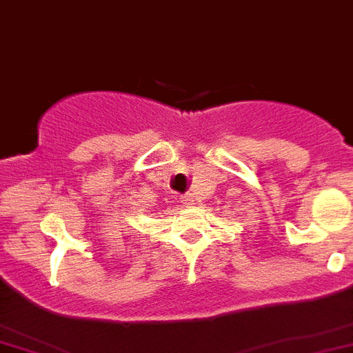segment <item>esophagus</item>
<instances>
[{"label": "esophagus", "mask_w": 353, "mask_h": 353, "mask_svg": "<svg viewBox=\"0 0 353 353\" xmlns=\"http://www.w3.org/2000/svg\"><path fill=\"white\" fill-rule=\"evenodd\" d=\"M181 201L185 204H188V201H190V195H181Z\"/></svg>", "instance_id": "1"}]
</instances>
